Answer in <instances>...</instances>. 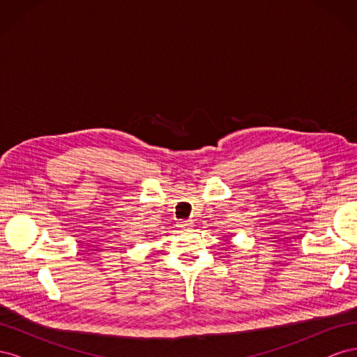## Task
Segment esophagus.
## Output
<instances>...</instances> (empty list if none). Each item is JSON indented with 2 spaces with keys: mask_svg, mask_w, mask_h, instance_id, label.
<instances>
[{
  "mask_svg": "<svg viewBox=\"0 0 357 357\" xmlns=\"http://www.w3.org/2000/svg\"><path fill=\"white\" fill-rule=\"evenodd\" d=\"M178 228H181L183 231H188L192 228V222L190 220H183L178 223Z\"/></svg>",
  "mask_w": 357,
  "mask_h": 357,
  "instance_id": "34e87169",
  "label": "esophagus"
}]
</instances>
